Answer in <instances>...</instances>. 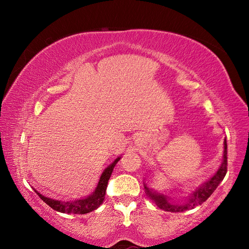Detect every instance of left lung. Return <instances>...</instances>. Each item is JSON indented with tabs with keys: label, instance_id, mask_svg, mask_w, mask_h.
Returning a JSON list of instances; mask_svg holds the SVG:
<instances>
[{
	"label": "left lung",
	"instance_id": "1",
	"mask_svg": "<svg viewBox=\"0 0 249 249\" xmlns=\"http://www.w3.org/2000/svg\"><path fill=\"white\" fill-rule=\"evenodd\" d=\"M227 172V144L226 140H224V155H223V161L221 163L220 168L216 171V174L214 175L212 178L206 181L203 184H201L199 188L196 189L193 191L190 196L188 197L185 203L183 204H175L169 202L168 196L161 195V193L153 192V190L147 187L145 184L146 193L151 200H153L159 209L167 212H184V211L190 210L196 208L197 205H201L203 202L209 199L211 195L215 191V189L218 187V184L221 183V181L224 179V177Z\"/></svg>",
	"mask_w": 249,
	"mask_h": 249
}]
</instances>
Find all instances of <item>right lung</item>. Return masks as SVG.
<instances>
[{
  "label": "right lung",
  "mask_w": 249,
  "mask_h": 249,
  "mask_svg": "<svg viewBox=\"0 0 249 249\" xmlns=\"http://www.w3.org/2000/svg\"><path fill=\"white\" fill-rule=\"evenodd\" d=\"M120 159L121 157H117L114 161H113L111 165H109L107 169L103 171V174L100 177L98 187L95 188L94 192L86 197H82V199L74 200V201H59V200L50 199V197L40 195V193L36 190L35 192L39 196L40 199L43 200L46 204H48L52 209L56 210L57 212L68 213V214H87L89 212H92V211L96 210L101 204L103 203L105 192H107L108 179L112 175L115 165Z\"/></svg>",
  "instance_id": "obj_1"
}]
</instances>
